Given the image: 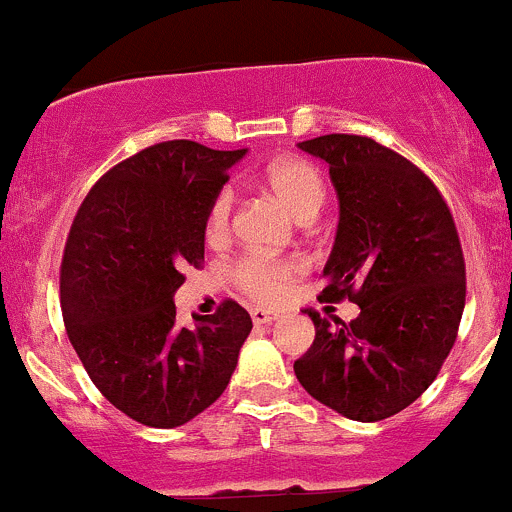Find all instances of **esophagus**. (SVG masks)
Listing matches in <instances>:
<instances>
[{
	"instance_id": "obj_1",
	"label": "esophagus",
	"mask_w": 512,
	"mask_h": 512,
	"mask_svg": "<svg viewBox=\"0 0 512 512\" xmlns=\"http://www.w3.org/2000/svg\"><path fill=\"white\" fill-rule=\"evenodd\" d=\"M251 321H254L256 326H266V323L278 321V313L266 311V308H254V311H251Z\"/></svg>"
}]
</instances>
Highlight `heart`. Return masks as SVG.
I'll use <instances>...</instances> for the list:
<instances>
[{
	"instance_id": "heart-1",
	"label": "heart",
	"mask_w": 512,
	"mask_h": 512,
	"mask_svg": "<svg viewBox=\"0 0 512 512\" xmlns=\"http://www.w3.org/2000/svg\"><path fill=\"white\" fill-rule=\"evenodd\" d=\"M263 181L298 221L313 219L326 204V186H323L321 174L311 161L298 159V156L273 161L263 174ZM231 211H234V191L221 189L216 199L211 201L209 216H206L209 239H219L226 234ZM293 273H296V263L258 254L239 258L231 268V278H234L236 286L261 303L278 301Z\"/></svg>"
}]
</instances>
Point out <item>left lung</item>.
I'll use <instances>...</instances> for the list:
<instances>
[{
    "instance_id": "left-lung-1",
    "label": "left lung",
    "mask_w": 512,
    "mask_h": 512,
    "mask_svg": "<svg viewBox=\"0 0 512 512\" xmlns=\"http://www.w3.org/2000/svg\"><path fill=\"white\" fill-rule=\"evenodd\" d=\"M328 166L338 226L321 296L358 303L351 323L308 311L316 338L293 363L323 406L361 423L411 406L458 336L465 263L443 196L418 166L368 136L298 144Z\"/></svg>"
}]
</instances>
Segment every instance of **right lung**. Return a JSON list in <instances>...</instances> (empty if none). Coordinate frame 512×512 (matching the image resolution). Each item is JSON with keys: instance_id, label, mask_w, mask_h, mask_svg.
Returning a JSON list of instances; mask_svg holds the SVG:
<instances>
[{"instance_id": "right-lung-1", "label": "right lung", "mask_w": 512, "mask_h": 512, "mask_svg": "<svg viewBox=\"0 0 512 512\" xmlns=\"http://www.w3.org/2000/svg\"><path fill=\"white\" fill-rule=\"evenodd\" d=\"M246 149L196 141L149 146L101 176L84 199L62 261L69 341L111 406L149 428H176L219 401L251 316L226 301L176 323L181 268L204 258L206 216Z\"/></svg>"}]
</instances>
